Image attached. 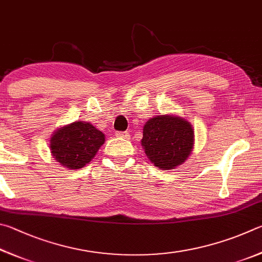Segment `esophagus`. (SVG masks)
I'll return each mask as SVG.
<instances>
[{
	"mask_svg": "<svg viewBox=\"0 0 262 262\" xmlns=\"http://www.w3.org/2000/svg\"><path fill=\"white\" fill-rule=\"evenodd\" d=\"M115 136H116L117 138H124V139L130 138V135H128V132H126V131H124V132L117 131V132H115Z\"/></svg>",
	"mask_w": 262,
	"mask_h": 262,
	"instance_id": "34e87169",
	"label": "esophagus"
}]
</instances>
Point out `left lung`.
<instances>
[{
  "mask_svg": "<svg viewBox=\"0 0 262 262\" xmlns=\"http://www.w3.org/2000/svg\"><path fill=\"white\" fill-rule=\"evenodd\" d=\"M141 146L155 167L171 170L184 163L193 150V126L178 115L154 116L145 123Z\"/></svg>",
  "mask_w": 262,
  "mask_h": 262,
  "instance_id": "left-lung-1",
  "label": "left lung"
}]
</instances>
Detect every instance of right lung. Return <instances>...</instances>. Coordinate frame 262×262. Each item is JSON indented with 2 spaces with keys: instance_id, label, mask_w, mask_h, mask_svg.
I'll use <instances>...</instances> for the list:
<instances>
[{
  "instance_id": "1",
  "label": "right lung",
  "mask_w": 262,
  "mask_h": 262,
  "mask_svg": "<svg viewBox=\"0 0 262 262\" xmlns=\"http://www.w3.org/2000/svg\"><path fill=\"white\" fill-rule=\"evenodd\" d=\"M104 140V135L93 124L76 121L54 131L49 149L61 166L77 170L92 161Z\"/></svg>"
}]
</instances>
